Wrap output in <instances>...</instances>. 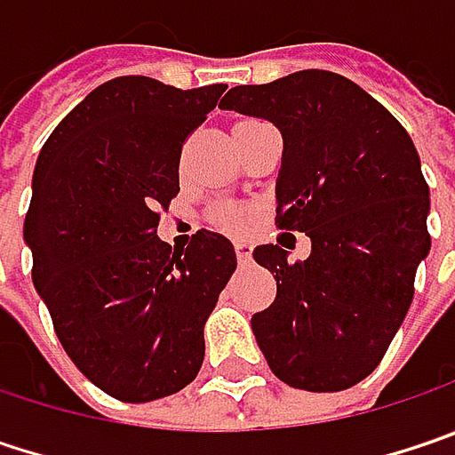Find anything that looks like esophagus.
Returning <instances> with one entry per match:
<instances>
[{
    "label": "esophagus",
    "mask_w": 455,
    "mask_h": 455,
    "mask_svg": "<svg viewBox=\"0 0 455 455\" xmlns=\"http://www.w3.org/2000/svg\"><path fill=\"white\" fill-rule=\"evenodd\" d=\"M235 256H238V261H241V264H248V261H251V243H245V241H235Z\"/></svg>",
    "instance_id": "1"
}]
</instances>
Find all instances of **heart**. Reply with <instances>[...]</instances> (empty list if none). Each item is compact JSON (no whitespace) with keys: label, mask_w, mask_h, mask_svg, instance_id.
<instances>
[{"label":"heart","mask_w":455,"mask_h":455,"mask_svg":"<svg viewBox=\"0 0 455 455\" xmlns=\"http://www.w3.org/2000/svg\"><path fill=\"white\" fill-rule=\"evenodd\" d=\"M214 220H217L222 228H228V230H241L245 222L243 212L233 210V207H222V210H217L214 212Z\"/></svg>","instance_id":"heart-1"}]
</instances>
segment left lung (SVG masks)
I'll return each mask as SVG.
<instances>
[{
  "label": "left lung",
  "mask_w": 455,
  "mask_h": 455,
  "mask_svg": "<svg viewBox=\"0 0 455 455\" xmlns=\"http://www.w3.org/2000/svg\"><path fill=\"white\" fill-rule=\"evenodd\" d=\"M220 108L279 129L276 225L310 238L306 261L253 251L276 279L275 303L251 318L256 341L287 386L344 391L383 360L430 251L419 155L373 95L323 69L238 84Z\"/></svg>",
  "instance_id": "8db88e82"
}]
</instances>
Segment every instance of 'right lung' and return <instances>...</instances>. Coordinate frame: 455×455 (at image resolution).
<instances>
[{
	"label": "right lung",
	"instance_id": "right-lung-1",
	"mask_svg": "<svg viewBox=\"0 0 455 455\" xmlns=\"http://www.w3.org/2000/svg\"><path fill=\"white\" fill-rule=\"evenodd\" d=\"M225 87L103 82L38 155L22 230L33 284L72 363L118 402H155L196 378L204 323L235 272L220 233L199 230L186 248L157 238L180 147Z\"/></svg>",
	"mask_w": 455,
	"mask_h": 455
}]
</instances>
